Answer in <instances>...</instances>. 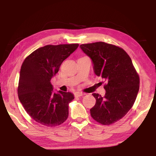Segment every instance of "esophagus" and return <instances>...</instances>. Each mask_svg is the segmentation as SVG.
<instances>
[{
  "label": "esophagus",
  "mask_w": 156,
  "mask_h": 156,
  "mask_svg": "<svg viewBox=\"0 0 156 156\" xmlns=\"http://www.w3.org/2000/svg\"><path fill=\"white\" fill-rule=\"evenodd\" d=\"M84 95L83 93H82V92H76L75 94V96L76 97H80V96H83Z\"/></svg>",
  "instance_id": "1"
}]
</instances>
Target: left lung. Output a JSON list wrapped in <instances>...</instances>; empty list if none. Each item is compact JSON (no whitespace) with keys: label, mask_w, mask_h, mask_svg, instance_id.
Returning a JSON list of instances; mask_svg holds the SVG:
<instances>
[{"label":"left lung","mask_w":156,"mask_h":156,"mask_svg":"<svg viewBox=\"0 0 156 156\" xmlns=\"http://www.w3.org/2000/svg\"><path fill=\"white\" fill-rule=\"evenodd\" d=\"M80 47L92 60L94 73L107 82L104 97L92 94L96 102L90 109L91 117L102 125H112L133 107L139 91V76L131 58L121 47L104 42Z\"/></svg>","instance_id":"left-lung-1"}]
</instances>
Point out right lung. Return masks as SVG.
Instances as JSON below:
<instances>
[{"instance_id":"obj_1","label":"right lung","mask_w":156,"mask_h":156,"mask_svg":"<svg viewBox=\"0 0 156 156\" xmlns=\"http://www.w3.org/2000/svg\"><path fill=\"white\" fill-rule=\"evenodd\" d=\"M78 44H48L37 49L21 66L18 96L30 117L45 126H56L67 119L69 103L74 99L70 92L53 91L51 79L62 62L78 48Z\"/></svg>"}]
</instances>
